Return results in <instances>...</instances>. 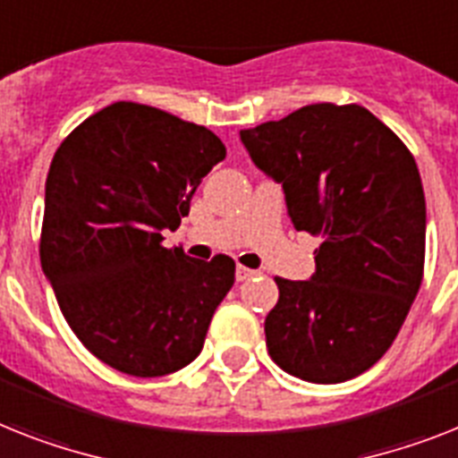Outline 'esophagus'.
<instances>
[{
	"mask_svg": "<svg viewBox=\"0 0 458 458\" xmlns=\"http://www.w3.org/2000/svg\"><path fill=\"white\" fill-rule=\"evenodd\" d=\"M257 271L248 269V267H243V264H238L236 267V281H248V278H252Z\"/></svg>",
	"mask_w": 458,
	"mask_h": 458,
	"instance_id": "34e87169",
	"label": "esophagus"
}]
</instances>
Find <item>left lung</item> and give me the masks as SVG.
<instances>
[{
  "label": "left lung",
  "instance_id": "left-lung-1",
  "mask_svg": "<svg viewBox=\"0 0 458 458\" xmlns=\"http://www.w3.org/2000/svg\"><path fill=\"white\" fill-rule=\"evenodd\" d=\"M241 140L283 184L294 229L320 238L311 281L276 278L264 320L271 360L311 384L353 379L391 349L424 278L417 161L360 105H306Z\"/></svg>",
  "mask_w": 458,
  "mask_h": 458
}]
</instances>
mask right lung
Wrapping results in <instances>:
<instances>
[{"label":"right lung","mask_w":458,"mask_h":458,"mask_svg":"<svg viewBox=\"0 0 458 458\" xmlns=\"http://www.w3.org/2000/svg\"><path fill=\"white\" fill-rule=\"evenodd\" d=\"M225 157L206 126L126 100L60 142L47 177L41 269L72 332L109 368L164 377L201 353L236 264L161 243Z\"/></svg>","instance_id":"1"}]
</instances>
